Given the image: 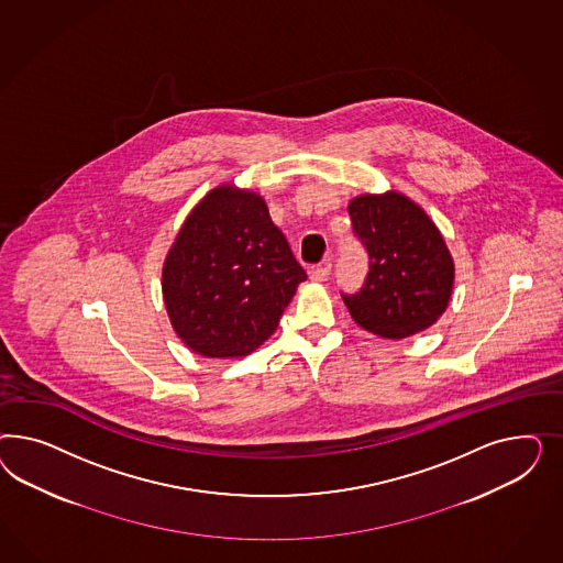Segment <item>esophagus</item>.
Instances as JSON below:
<instances>
[{
    "label": "esophagus",
    "mask_w": 563,
    "mask_h": 563,
    "mask_svg": "<svg viewBox=\"0 0 563 563\" xmlns=\"http://www.w3.org/2000/svg\"><path fill=\"white\" fill-rule=\"evenodd\" d=\"M330 271H332V264L330 262H324V264H320V266H316L309 276H311V280L313 283H325L328 278H330Z\"/></svg>",
    "instance_id": "obj_1"
}]
</instances>
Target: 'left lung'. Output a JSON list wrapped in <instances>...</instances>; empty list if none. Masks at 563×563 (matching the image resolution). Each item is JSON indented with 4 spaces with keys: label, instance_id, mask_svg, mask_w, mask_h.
Instances as JSON below:
<instances>
[{
    "label": "left lung",
    "instance_id": "left-lung-1",
    "mask_svg": "<svg viewBox=\"0 0 563 563\" xmlns=\"http://www.w3.org/2000/svg\"><path fill=\"white\" fill-rule=\"evenodd\" d=\"M367 247L369 273L344 306L363 330L386 341L419 334L442 318L454 289V260L440 229L409 196L388 189L349 202Z\"/></svg>",
    "mask_w": 563,
    "mask_h": 563
}]
</instances>
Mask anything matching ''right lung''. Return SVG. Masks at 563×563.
<instances>
[{"label":"right lung","instance_id":"obj_1","mask_svg":"<svg viewBox=\"0 0 563 563\" xmlns=\"http://www.w3.org/2000/svg\"><path fill=\"white\" fill-rule=\"evenodd\" d=\"M307 274L254 189L221 184L191 208L163 264L170 325L194 353L241 358L278 328Z\"/></svg>","mask_w":563,"mask_h":563}]
</instances>
